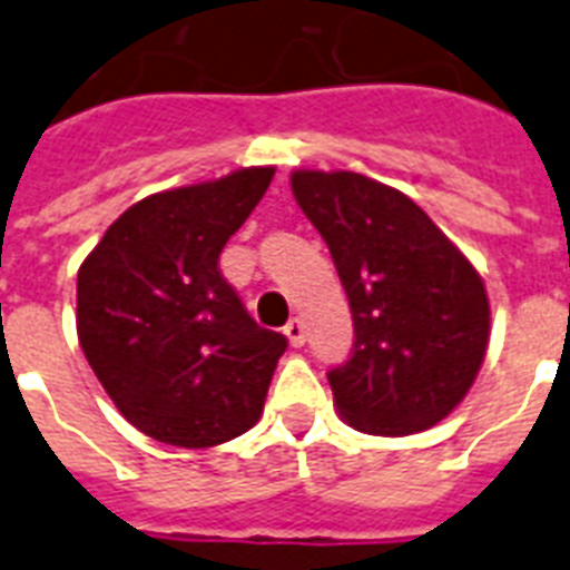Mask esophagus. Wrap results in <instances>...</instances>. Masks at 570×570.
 I'll return each mask as SVG.
<instances>
[{"label":"esophagus","instance_id":"34e87169","mask_svg":"<svg viewBox=\"0 0 570 570\" xmlns=\"http://www.w3.org/2000/svg\"><path fill=\"white\" fill-rule=\"evenodd\" d=\"M284 333H286V340H289V345H293V348H301V345H304V340H307V327H304V322H301L298 316L286 322Z\"/></svg>","mask_w":570,"mask_h":570}]
</instances>
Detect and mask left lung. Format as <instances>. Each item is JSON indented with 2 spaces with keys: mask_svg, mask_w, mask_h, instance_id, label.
Instances as JSON below:
<instances>
[{
  "mask_svg": "<svg viewBox=\"0 0 570 570\" xmlns=\"http://www.w3.org/2000/svg\"><path fill=\"white\" fill-rule=\"evenodd\" d=\"M289 180L354 316V354L327 374L342 421L372 436H410L448 419L489 345L480 272L395 187L345 169H295Z\"/></svg>",
  "mask_w": 570,
  "mask_h": 570,
  "instance_id": "obj_1",
  "label": "left lung"
}]
</instances>
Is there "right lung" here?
<instances>
[{
	"label": "right lung",
	"instance_id": "1",
	"mask_svg": "<svg viewBox=\"0 0 570 570\" xmlns=\"http://www.w3.org/2000/svg\"><path fill=\"white\" fill-rule=\"evenodd\" d=\"M275 166L166 189L119 216L78 269V342L119 413L175 448H213L263 415L284 333L248 316L219 254Z\"/></svg>",
	"mask_w": 570,
	"mask_h": 570
}]
</instances>
